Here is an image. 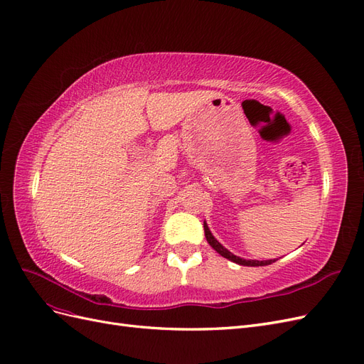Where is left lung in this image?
Masks as SVG:
<instances>
[{
	"instance_id": "left-lung-1",
	"label": "left lung",
	"mask_w": 364,
	"mask_h": 364,
	"mask_svg": "<svg viewBox=\"0 0 364 364\" xmlns=\"http://www.w3.org/2000/svg\"><path fill=\"white\" fill-rule=\"evenodd\" d=\"M203 228H205V237H206V241L209 243V246H211L217 253H220V255H222L223 258H226V259H229V261H232V262H235V264H240V266L258 267V266H267V264H272V262L277 261V259H264V261H258V259H245V258H241V257H237V255H234L232 252L228 250V249H226L222 243H220V241L213 235V232H211V230H209L206 222H203Z\"/></svg>"
}]
</instances>
